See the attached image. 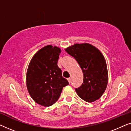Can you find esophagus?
Instances as JSON below:
<instances>
[{
  "label": "esophagus",
  "instance_id": "esophagus-1",
  "mask_svg": "<svg viewBox=\"0 0 131 131\" xmlns=\"http://www.w3.org/2000/svg\"><path fill=\"white\" fill-rule=\"evenodd\" d=\"M67 80H68V81H69V83H71V78H68V79H67Z\"/></svg>",
  "mask_w": 131,
  "mask_h": 131
}]
</instances>
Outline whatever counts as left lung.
<instances>
[{"mask_svg": "<svg viewBox=\"0 0 131 131\" xmlns=\"http://www.w3.org/2000/svg\"><path fill=\"white\" fill-rule=\"evenodd\" d=\"M65 50L78 61L83 74L82 85L75 89L78 96L88 103L99 99L108 82L106 62L103 54L89 43L74 44Z\"/></svg>", "mask_w": 131, "mask_h": 131, "instance_id": "obj_1", "label": "left lung"}]
</instances>
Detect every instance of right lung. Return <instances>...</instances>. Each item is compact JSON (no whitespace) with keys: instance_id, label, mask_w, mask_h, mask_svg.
<instances>
[{"instance_id":"right-lung-1","label":"right lung","mask_w":131,"mask_h":131,"mask_svg":"<svg viewBox=\"0 0 131 131\" xmlns=\"http://www.w3.org/2000/svg\"><path fill=\"white\" fill-rule=\"evenodd\" d=\"M60 53L57 46H46L37 52L28 66L27 88L34 101L43 106L53 105L69 84L57 65Z\"/></svg>"}]
</instances>
